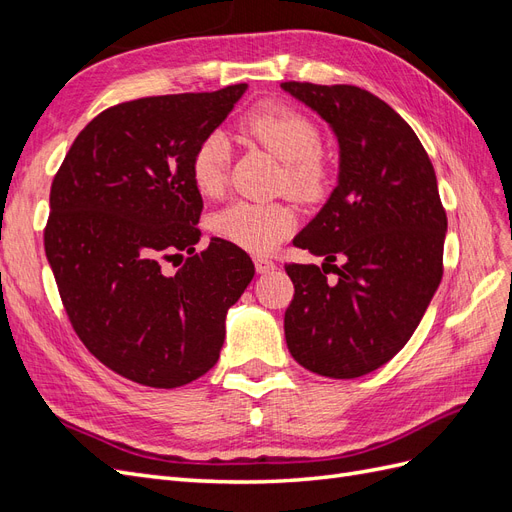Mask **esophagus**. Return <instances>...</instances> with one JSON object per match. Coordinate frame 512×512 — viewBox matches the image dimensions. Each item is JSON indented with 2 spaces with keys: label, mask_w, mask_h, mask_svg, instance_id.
Returning <instances> with one entry per match:
<instances>
[{
  "label": "esophagus",
  "mask_w": 512,
  "mask_h": 512,
  "mask_svg": "<svg viewBox=\"0 0 512 512\" xmlns=\"http://www.w3.org/2000/svg\"><path fill=\"white\" fill-rule=\"evenodd\" d=\"M254 265H256L258 273H271L277 267L275 262L271 258H267V256H254Z\"/></svg>",
  "instance_id": "obj_1"
}]
</instances>
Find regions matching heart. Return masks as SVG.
<instances>
[{
	"label": "heart",
	"mask_w": 512,
	"mask_h": 512,
	"mask_svg": "<svg viewBox=\"0 0 512 512\" xmlns=\"http://www.w3.org/2000/svg\"><path fill=\"white\" fill-rule=\"evenodd\" d=\"M243 136L271 151L284 162L280 188L307 203L329 192L331 166L320 153L322 136L312 117L282 102H265L247 111L239 121ZM230 149L220 132L207 134L190 160V177L203 196H218L224 190ZM297 226V211L282 203H254L235 200L213 213L211 230L215 237L245 252L267 254L275 250Z\"/></svg>",
	"instance_id": "obj_1"
}]
</instances>
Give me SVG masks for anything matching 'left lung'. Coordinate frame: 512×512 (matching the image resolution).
<instances>
[{
	"label": "left lung",
	"mask_w": 512,
	"mask_h": 512,
	"mask_svg": "<svg viewBox=\"0 0 512 512\" xmlns=\"http://www.w3.org/2000/svg\"><path fill=\"white\" fill-rule=\"evenodd\" d=\"M282 89L339 143L337 188L292 241L324 256L338 280L327 283L323 265H286V344L318 376L359 378L408 344L440 286L446 211L436 170L414 130L369 91L297 81Z\"/></svg>",
	"instance_id": "left-lung-1"
}]
</instances>
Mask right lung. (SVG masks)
I'll use <instances>...</instances> for the list:
<instances>
[{
  "label": "right lung",
  "mask_w": 512,
  "mask_h": 512,
  "mask_svg": "<svg viewBox=\"0 0 512 512\" xmlns=\"http://www.w3.org/2000/svg\"><path fill=\"white\" fill-rule=\"evenodd\" d=\"M247 85L153 96L106 108L76 136L51 185L44 228L61 303L76 335L115 374L175 389L218 363L226 312L254 277L241 247L196 252L203 198L194 147ZM188 251L175 273L161 260Z\"/></svg>",
  "instance_id": "right-lung-1"
}]
</instances>
